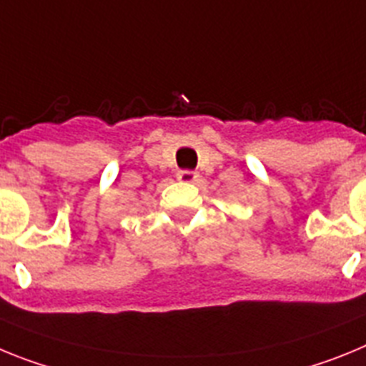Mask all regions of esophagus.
Listing matches in <instances>:
<instances>
[{"label":"esophagus","instance_id":"1","mask_svg":"<svg viewBox=\"0 0 366 366\" xmlns=\"http://www.w3.org/2000/svg\"><path fill=\"white\" fill-rule=\"evenodd\" d=\"M176 177L181 181V183H196L199 177V174L192 172V170H179V172L176 174Z\"/></svg>","mask_w":366,"mask_h":366}]
</instances>
